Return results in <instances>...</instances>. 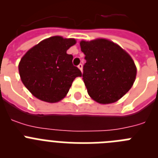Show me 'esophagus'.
Returning <instances> with one entry per match:
<instances>
[{"instance_id":"esophagus-1","label":"esophagus","mask_w":158,"mask_h":158,"mask_svg":"<svg viewBox=\"0 0 158 158\" xmlns=\"http://www.w3.org/2000/svg\"><path fill=\"white\" fill-rule=\"evenodd\" d=\"M77 67H78V69H80V70L82 72V70H83V65H82V64H79V65H77Z\"/></svg>"}]
</instances>
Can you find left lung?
Segmentation results:
<instances>
[{
    "label": "left lung",
    "mask_w": 158,
    "mask_h": 158,
    "mask_svg": "<svg viewBox=\"0 0 158 158\" xmlns=\"http://www.w3.org/2000/svg\"><path fill=\"white\" fill-rule=\"evenodd\" d=\"M80 46L85 55L82 77L89 96L103 104L122 98L136 77V66L130 54L105 39L82 40Z\"/></svg>",
    "instance_id": "left-lung-1"
}]
</instances>
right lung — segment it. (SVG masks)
Returning a JSON list of instances; mask_svg holds the SVG:
<instances>
[{
    "mask_svg": "<svg viewBox=\"0 0 158 158\" xmlns=\"http://www.w3.org/2000/svg\"><path fill=\"white\" fill-rule=\"evenodd\" d=\"M74 39L53 36L31 48L19 63V73L25 87L36 98L56 103L66 96L72 83L82 73L73 65L67 50Z\"/></svg>",
    "mask_w": 158,
    "mask_h": 158,
    "instance_id": "right-lung-1",
    "label": "right lung"
}]
</instances>
